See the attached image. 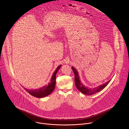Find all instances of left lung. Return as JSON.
<instances>
[{
    "label": "left lung",
    "mask_w": 129,
    "mask_h": 129,
    "mask_svg": "<svg viewBox=\"0 0 129 129\" xmlns=\"http://www.w3.org/2000/svg\"><path fill=\"white\" fill-rule=\"evenodd\" d=\"M72 69L73 70L75 74V85L76 87L81 92H82V93L85 95H91L99 92L102 89H104L105 87H106V86H107V85L109 84V83L110 81V80H109V81L106 82L105 83L102 85H100L99 86H98L95 88H88L85 86L80 82L79 77V75H78V73L77 71V70L75 69L73 67H72Z\"/></svg>",
    "instance_id": "1"
}]
</instances>
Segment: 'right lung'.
<instances>
[{
  "mask_svg": "<svg viewBox=\"0 0 129 129\" xmlns=\"http://www.w3.org/2000/svg\"><path fill=\"white\" fill-rule=\"evenodd\" d=\"M61 66V65H59L54 71L52 77L50 79V81L48 85L39 89L29 90L24 88V89L27 91L31 95L37 98H43L50 95L51 93V92H52L54 89H55L56 83V75Z\"/></svg>",
  "mask_w": 129,
  "mask_h": 129,
  "instance_id": "right-lung-1",
  "label": "right lung"
}]
</instances>
